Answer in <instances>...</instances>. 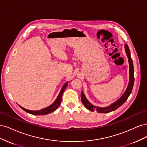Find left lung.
Listing matches in <instances>:
<instances>
[{"instance_id":"left-lung-1","label":"left lung","mask_w":147,"mask_h":147,"mask_svg":"<svg viewBox=\"0 0 147 147\" xmlns=\"http://www.w3.org/2000/svg\"><path fill=\"white\" fill-rule=\"evenodd\" d=\"M125 47V51L126 53V55L128 58L129 61V82L128 86L127 87L126 90L124 92L123 96L120 97V98L113 102V104L110 105L108 107H96L91 104L90 102H89L87 99L86 98L84 94V92L82 91V102L83 104L84 105V107L86 109H88L90 111H97L98 113H109L110 112H112L115 110H117L118 108H119L120 106L122 105L126 100L127 99L128 97L129 96L131 93L132 90L133 85H134V66H133V62L131 56V53L130 50L129 49L128 45L127 44H125L124 45Z\"/></svg>"}]
</instances>
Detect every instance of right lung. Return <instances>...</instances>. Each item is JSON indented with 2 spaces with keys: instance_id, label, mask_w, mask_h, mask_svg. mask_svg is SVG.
<instances>
[{
  "instance_id": "right-lung-1",
  "label": "right lung",
  "mask_w": 147,
  "mask_h": 147,
  "mask_svg": "<svg viewBox=\"0 0 147 147\" xmlns=\"http://www.w3.org/2000/svg\"><path fill=\"white\" fill-rule=\"evenodd\" d=\"M68 83L69 82H66L64 84L63 86L62 87L61 90V91L59 92L58 96H57V99L55 100V101L53 102V103L51 105L47 107V108L42 109L40 110L33 111V110H28V109H26L23 108V107L20 106V105H18L20 106V107L21 109H22L23 110H24L25 112H26L27 113L32 114V115H47V114L50 113H51L53 112H54V111H55L57 108L59 107V106L61 104V102L62 96H63V92H64V90H65L67 86Z\"/></svg>"
}]
</instances>
